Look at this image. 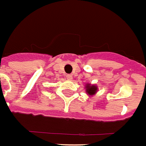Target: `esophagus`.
I'll use <instances>...</instances> for the list:
<instances>
[{"label":"esophagus","instance_id":"1","mask_svg":"<svg viewBox=\"0 0 146 146\" xmlns=\"http://www.w3.org/2000/svg\"><path fill=\"white\" fill-rule=\"evenodd\" d=\"M66 78L68 80H72V75L71 74H67Z\"/></svg>","mask_w":146,"mask_h":146}]
</instances>
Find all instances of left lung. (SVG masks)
<instances>
[{
	"mask_svg": "<svg viewBox=\"0 0 146 146\" xmlns=\"http://www.w3.org/2000/svg\"><path fill=\"white\" fill-rule=\"evenodd\" d=\"M86 92L88 94H90V95L95 94L96 92H97V89H98V88L96 86H90L89 84H88L86 86Z\"/></svg>",
	"mask_w": 146,
	"mask_h": 146,
	"instance_id": "8db88e82",
	"label": "left lung"
}]
</instances>
